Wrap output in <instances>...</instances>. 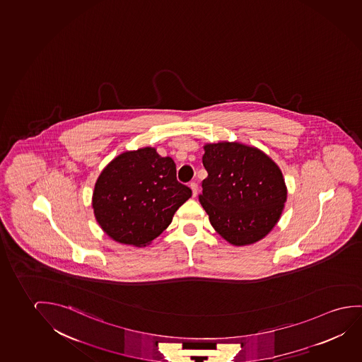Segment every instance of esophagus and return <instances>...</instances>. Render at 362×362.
Instances as JSON below:
<instances>
[{
    "label": "esophagus",
    "instance_id": "34e87169",
    "mask_svg": "<svg viewBox=\"0 0 362 362\" xmlns=\"http://www.w3.org/2000/svg\"><path fill=\"white\" fill-rule=\"evenodd\" d=\"M189 187H190V189H192L193 197H197V194H198V184L193 182V183L189 184Z\"/></svg>",
    "mask_w": 362,
    "mask_h": 362
}]
</instances>
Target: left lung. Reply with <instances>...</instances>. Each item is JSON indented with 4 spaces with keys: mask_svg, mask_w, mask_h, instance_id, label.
Returning <instances> with one entry per match:
<instances>
[{
    "mask_svg": "<svg viewBox=\"0 0 362 362\" xmlns=\"http://www.w3.org/2000/svg\"><path fill=\"white\" fill-rule=\"evenodd\" d=\"M203 148L208 177L199 202L210 224L235 247L262 240L276 226L288 198L278 164L259 148L239 141Z\"/></svg>",
    "mask_w": 362,
    "mask_h": 362,
    "instance_id": "left-lung-1",
    "label": "left lung"
}]
</instances>
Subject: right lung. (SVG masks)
Wrapping results in <instances>:
<instances>
[{
	"instance_id": "1",
	"label": "right lung",
	"mask_w": 362,
	"mask_h": 362,
	"mask_svg": "<svg viewBox=\"0 0 362 362\" xmlns=\"http://www.w3.org/2000/svg\"><path fill=\"white\" fill-rule=\"evenodd\" d=\"M192 190L177 180V167L152 147L127 151L110 160L95 184L92 208L113 240L146 247L167 229Z\"/></svg>"
}]
</instances>
